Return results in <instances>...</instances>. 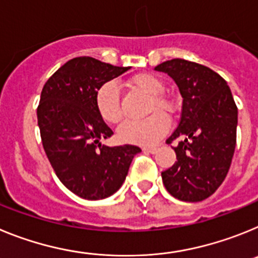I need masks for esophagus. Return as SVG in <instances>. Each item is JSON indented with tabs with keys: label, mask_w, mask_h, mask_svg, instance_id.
<instances>
[{
	"label": "esophagus",
	"mask_w": 258,
	"mask_h": 258,
	"mask_svg": "<svg viewBox=\"0 0 258 258\" xmlns=\"http://www.w3.org/2000/svg\"><path fill=\"white\" fill-rule=\"evenodd\" d=\"M143 151L149 152V154H156V147H143Z\"/></svg>",
	"instance_id": "1"
}]
</instances>
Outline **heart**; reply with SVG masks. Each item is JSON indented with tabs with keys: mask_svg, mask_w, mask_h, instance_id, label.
Wrapping results in <instances>:
<instances>
[{
	"mask_svg": "<svg viewBox=\"0 0 258 258\" xmlns=\"http://www.w3.org/2000/svg\"><path fill=\"white\" fill-rule=\"evenodd\" d=\"M132 88L141 90L151 97L150 109L160 111H172L173 103L164 97L165 84L159 77L150 74H140L132 77L129 81ZM95 107L104 121L108 124H117L121 120V106H120V94L115 83H104L95 93ZM169 129V120L165 115L156 112L150 117L140 121L127 120L118 127L120 140L133 145L150 146L154 145L159 138L164 136Z\"/></svg>",
	"mask_w": 258,
	"mask_h": 258,
	"instance_id": "1",
	"label": "heart"
}]
</instances>
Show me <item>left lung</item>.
<instances>
[{"label": "left lung", "mask_w": 258, "mask_h": 258, "mask_svg": "<svg viewBox=\"0 0 258 258\" xmlns=\"http://www.w3.org/2000/svg\"><path fill=\"white\" fill-rule=\"evenodd\" d=\"M155 71L169 75L182 102L181 120L166 143L177 161L161 173L166 191L182 202H202L226 178L236 145L238 108L227 83L206 66L172 59Z\"/></svg>", "instance_id": "obj_1"}]
</instances>
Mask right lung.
Masks as SVG:
<instances>
[{
	"label": "right lung",
	"mask_w": 258,
	"mask_h": 258,
	"mask_svg": "<svg viewBox=\"0 0 258 258\" xmlns=\"http://www.w3.org/2000/svg\"><path fill=\"white\" fill-rule=\"evenodd\" d=\"M127 70L79 56L61 66L41 92L37 121L46 156L61 183L83 199L115 194L141 152L137 146L101 143L113 132L98 113L95 93Z\"/></svg>",
	"instance_id": "add662e5"
}]
</instances>
